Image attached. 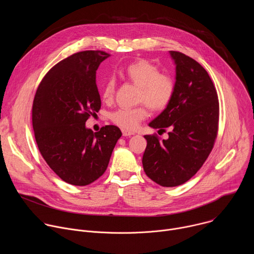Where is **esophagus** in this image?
Returning <instances> with one entry per match:
<instances>
[{"label":"esophagus","mask_w":254,"mask_h":254,"mask_svg":"<svg viewBox=\"0 0 254 254\" xmlns=\"http://www.w3.org/2000/svg\"><path fill=\"white\" fill-rule=\"evenodd\" d=\"M132 134H134V132L128 131V130H126V129H123V135H124V136H129V135H132Z\"/></svg>","instance_id":"esophagus-1"}]
</instances>
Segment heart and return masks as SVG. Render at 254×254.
<instances>
[{"mask_svg":"<svg viewBox=\"0 0 254 254\" xmlns=\"http://www.w3.org/2000/svg\"><path fill=\"white\" fill-rule=\"evenodd\" d=\"M123 76L138 87L137 101L142 102L131 108H120L111 115L114 124L126 130H134L139 123L148 117V106L153 112L165 110L175 93V80L172 75L160 72L154 63L140 59L127 65L122 71ZM116 93V80L108 78L101 96L105 102H111Z\"/></svg>","mask_w":254,"mask_h":254,"instance_id":"b5f03b06","label":"heart"}]
</instances>
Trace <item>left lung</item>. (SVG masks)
<instances>
[{
	"instance_id": "1",
	"label": "left lung",
	"mask_w": 254,
	"mask_h": 254,
	"mask_svg": "<svg viewBox=\"0 0 254 254\" xmlns=\"http://www.w3.org/2000/svg\"><path fill=\"white\" fill-rule=\"evenodd\" d=\"M176 64V88L166 110L150 127L166 131L168 139L146 134L144 173L163 187L186 183L209 157L218 133L219 100L208 72L193 58L170 51ZM159 130V131H160Z\"/></svg>"
}]
</instances>
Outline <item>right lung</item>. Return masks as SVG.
Wrapping results in <instances>:
<instances>
[{
  "instance_id": "add662e5",
  "label": "right lung",
  "mask_w": 254,
  "mask_h": 254,
  "mask_svg": "<svg viewBox=\"0 0 254 254\" xmlns=\"http://www.w3.org/2000/svg\"><path fill=\"white\" fill-rule=\"evenodd\" d=\"M108 56L100 50L70 55L47 72L34 97L32 124L38 149L54 173L71 185L86 186L102 176L122 136L116 126L97 132L85 127L100 110L96 70Z\"/></svg>"
}]
</instances>
